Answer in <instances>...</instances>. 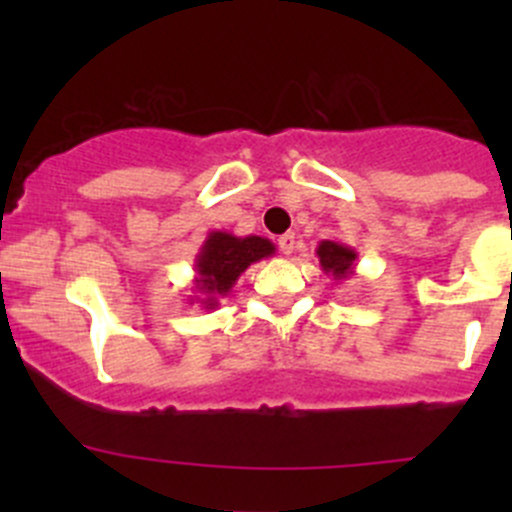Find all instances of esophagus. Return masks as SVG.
<instances>
[{"mask_svg":"<svg viewBox=\"0 0 512 512\" xmlns=\"http://www.w3.org/2000/svg\"><path fill=\"white\" fill-rule=\"evenodd\" d=\"M277 245H280L282 255H292L294 245H297V237H294L292 232H285V235H282L280 240H277Z\"/></svg>","mask_w":512,"mask_h":512,"instance_id":"obj_1","label":"esophagus"}]
</instances>
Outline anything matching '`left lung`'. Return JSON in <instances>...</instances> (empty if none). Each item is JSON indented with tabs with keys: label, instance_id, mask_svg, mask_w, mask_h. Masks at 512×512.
I'll return each mask as SVG.
<instances>
[{
	"label": "left lung",
	"instance_id": "left-lung-1",
	"mask_svg": "<svg viewBox=\"0 0 512 512\" xmlns=\"http://www.w3.org/2000/svg\"><path fill=\"white\" fill-rule=\"evenodd\" d=\"M317 257H319V265H322V270L337 282L352 277L356 270V260H359V255H356L354 247L344 245V242H339V240L319 242Z\"/></svg>",
	"mask_w": 512,
	"mask_h": 512
}]
</instances>
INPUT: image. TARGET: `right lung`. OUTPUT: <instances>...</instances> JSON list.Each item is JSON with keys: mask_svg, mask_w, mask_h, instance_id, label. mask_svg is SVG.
Returning a JSON list of instances; mask_svg holds the SVG:
<instances>
[{"mask_svg": "<svg viewBox=\"0 0 512 512\" xmlns=\"http://www.w3.org/2000/svg\"><path fill=\"white\" fill-rule=\"evenodd\" d=\"M275 255V242L260 235L237 237L227 230H213L195 255V277L190 302L205 309H218L220 299L230 294L242 272L265 257Z\"/></svg>", "mask_w": 512, "mask_h": 512, "instance_id": "right-lung-1", "label": "right lung"}]
</instances>
